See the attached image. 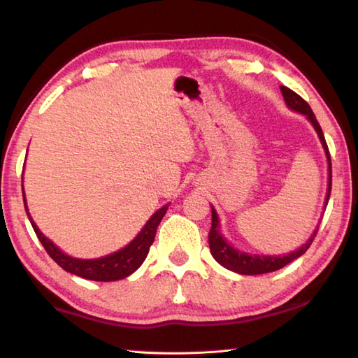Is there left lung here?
I'll list each match as a JSON object with an SVG mask.
<instances>
[{
  "instance_id": "1",
  "label": "left lung",
  "mask_w": 358,
  "mask_h": 358,
  "mask_svg": "<svg viewBox=\"0 0 358 358\" xmlns=\"http://www.w3.org/2000/svg\"><path fill=\"white\" fill-rule=\"evenodd\" d=\"M280 88H281V93L284 96L286 104L292 108V110L306 115L308 120L313 123L314 129H316L320 142H322L327 159H329V192H327V199H325V203H329V197L331 192V161H330V151H329V147H327L324 132H322V129H320L319 121L316 120V117H314L310 104H308V102L303 99L301 96L292 92L290 88L282 87V85ZM316 234H317V230H314V234L311 235V238L306 241V245H303L300 250L287 254V256H278V257H275V256H252V254H246V252L234 250V248L222 238V235L220 232V221H217V215H216L215 208H211V229L208 234V245H210L211 256L216 259L217 264L226 266V268L232 270V271H235V273H240V275H264V273H270V271L282 268V266H286L296 257H300L301 254H305L308 248L311 246L314 237H316Z\"/></svg>"
}]
</instances>
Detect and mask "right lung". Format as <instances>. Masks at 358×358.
Returning <instances> with one entry per match:
<instances>
[{
	"label": "right lung",
	"instance_id": "obj_1",
	"mask_svg": "<svg viewBox=\"0 0 358 358\" xmlns=\"http://www.w3.org/2000/svg\"><path fill=\"white\" fill-rule=\"evenodd\" d=\"M22 192H23V189H22ZM23 202H25V196H23ZM25 210H27V215L29 217V221H31V226L34 229L36 235H38V238L42 243V246L45 248L48 256L55 260V262L62 266L63 270L69 271V273H72V275L85 278V280L117 281V280H123V278L129 276L131 273H134L138 266L143 264V260L147 259L150 246L153 245V241H155L156 229H157V226H159L161 220L164 217L166 211H167V205L166 207H162L161 210H157L156 213L150 217V221L145 224L142 232L138 234L128 246L117 252L110 254V256L93 259V260H83V259H74L71 256H66V254L59 251L50 240L45 238L44 235H42V232L33 222L31 216H29V213H28L27 202H25Z\"/></svg>",
	"mask_w": 358,
	"mask_h": 358
}]
</instances>
